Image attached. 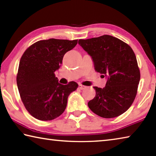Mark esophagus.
<instances>
[{"mask_svg":"<svg viewBox=\"0 0 156 156\" xmlns=\"http://www.w3.org/2000/svg\"><path fill=\"white\" fill-rule=\"evenodd\" d=\"M86 87H87L86 86L83 85V84H78V89H81V90H83V89H84Z\"/></svg>","mask_w":156,"mask_h":156,"instance_id":"esophagus-1","label":"esophagus"}]
</instances>
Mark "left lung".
<instances>
[{"label": "left lung", "instance_id": "1", "mask_svg": "<svg viewBox=\"0 0 156 156\" xmlns=\"http://www.w3.org/2000/svg\"><path fill=\"white\" fill-rule=\"evenodd\" d=\"M78 44L91 56L95 70L107 78L104 88L94 87L96 96L88 102L89 109L105 118L122 114L135 100L140 79L133 49L109 35L80 39Z\"/></svg>", "mask_w": 156, "mask_h": 156}]
</instances>
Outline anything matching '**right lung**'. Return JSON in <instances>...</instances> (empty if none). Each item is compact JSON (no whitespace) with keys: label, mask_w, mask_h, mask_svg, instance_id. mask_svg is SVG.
Segmentation results:
<instances>
[{"label":"right lung","mask_w":156,"mask_h":156,"mask_svg":"<svg viewBox=\"0 0 156 156\" xmlns=\"http://www.w3.org/2000/svg\"><path fill=\"white\" fill-rule=\"evenodd\" d=\"M78 40L50 38L39 41L25 50L21 57L16 76L17 86L25 109L36 119L51 120L64 112L67 98L78 88L76 82L61 84L55 72L64 55Z\"/></svg>","instance_id":"add662e5"}]
</instances>
